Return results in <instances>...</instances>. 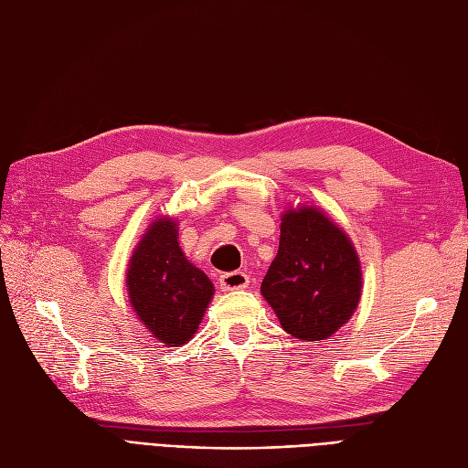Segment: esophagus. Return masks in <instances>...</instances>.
<instances>
[{
	"mask_svg": "<svg viewBox=\"0 0 468 468\" xmlns=\"http://www.w3.org/2000/svg\"><path fill=\"white\" fill-rule=\"evenodd\" d=\"M218 282L222 291H239L248 287L250 277L244 271H230V273H222Z\"/></svg>",
	"mask_w": 468,
	"mask_h": 468,
	"instance_id": "1",
	"label": "esophagus"
}]
</instances>
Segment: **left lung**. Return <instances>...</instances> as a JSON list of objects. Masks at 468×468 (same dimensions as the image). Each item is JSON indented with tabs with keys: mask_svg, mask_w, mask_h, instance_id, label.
I'll list each match as a JSON object with an SVG mask.
<instances>
[{
	"mask_svg": "<svg viewBox=\"0 0 468 468\" xmlns=\"http://www.w3.org/2000/svg\"><path fill=\"white\" fill-rule=\"evenodd\" d=\"M361 263L347 234L316 207L287 208L279 251L261 282L282 330L304 342L332 337L361 299Z\"/></svg>",
	"mask_w": 468,
	"mask_h": 468,
	"instance_id": "8db88e82",
	"label": "left lung"
}]
</instances>
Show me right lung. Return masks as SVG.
Instances as JSON below:
<instances>
[{
    "mask_svg": "<svg viewBox=\"0 0 468 468\" xmlns=\"http://www.w3.org/2000/svg\"><path fill=\"white\" fill-rule=\"evenodd\" d=\"M126 289L144 328L172 347L189 342L215 294L210 279L181 251L177 222L165 217L148 226L133 251Z\"/></svg>",
    "mask_w": 468,
    "mask_h": 468,
    "instance_id": "obj_1",
    "label": "right lung"
}]
</instances>
